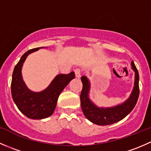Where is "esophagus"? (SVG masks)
<instances>
[{
	"label": "esophagus",
	"mask_w": 151,
	"mask_h": 151,
	"mask_svg": "<svg viewBox=\"0 0 151 151\" xmlns=\"http://www.w3.org/2000/svg\"><path fill=\"white\" fill-rule=\"evenodd\" d=\"M74 73H75V76L77 78L80 77V76H81V70H80V68H76V69L74 70Z\"/></svg>",
	"instance_id": "obj_1"
}]
</instances>
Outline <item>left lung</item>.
Masks as SVG:
<instances>
[{
    "label": "left lung",
    "mask_w": 151,
    "mask_h": 151,
    "mask_svg": "<svg viewBox=\"0 0 151 151\" xmlns=\"http://www.w3.org/2000/svg\"><path fill=\"white\" fill-rule=\"evenodd\" d=\"M132 68L135 72L134 87L129 98L123 104L112 107H98L88 97L90 91V82L85 76L81 77L83 90L80 94L81 107L85 116L91 122L100 126H106L118 122L129 115L137 102L139 94V73L134 63L132 62Z\"/></svg>",
    "instance_id": "obj_1"
}]
</instances>
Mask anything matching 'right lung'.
Instances as JSON below:
<instances>
[{
	"label": "right lung",
	"mask_w": 151,
	"mask_h": 151,
	"mask_svg": "<svg viewBox=\"0 0 151 151\" xmlns=\"http://www.w3.org/2000/svg\"><path fill=\"white\" fill-rule=\"evenodd\" d=\"M40 48L32 49L24 53L14 69L11 84L12 96L19 110L30 119H44L52 115L58 99L65 87L75 77L74 71L68 74H58L50 85L41 92L28 89L22 77V67L28 55Z\"/></svg>",
	"instance_id": "add662e5"
}]
</instances>
